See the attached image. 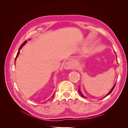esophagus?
<instances>
[{
  "label": "esophagus",
  "instance_id": "34e87169",
  "mask_svg": "<svg viewBox=\"0 0 128 128\" xmlns=\"http://www.w3.org/2000/svg\"><path fill=\"white\" fill-rule=\"evenodd\" d=\"M64 69H70L74 67V64L71 61H67L65 63L64 66Z\"/></svg>",
  "mask_w": 128,
  "mask_h": 128
}]
</instances>
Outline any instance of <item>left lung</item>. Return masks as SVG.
Listing matches in <instances>:
<instances>
[{
    "mask_svg": "<svg viewBox=\"0 0 128 128\" xmlns=\"http://www.w3.org/2000/svg\"><path fill=\"white\" fill-rule=\"evenodd\" d=\"M115 85H116V84H115L114 85V86H113V88H112V90H111L110 91V92L109 93H108V94H107V96H107L108 95H109V94H110V93H111V92H112V91H113V90H114V88H115ZM78 92L80 93V94L81 95V96H83V97H84V98H85V97H84V96H83V94H82V93H81V92H80V90H79V89H78Z\"/></svg>",
    "mask_w": 128,
    "mask_h": 128,
    "instance_id": "obj_1",
    "label": "left lung"
}]
</instances>
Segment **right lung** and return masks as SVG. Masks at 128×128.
Returning a JSON list of instances; mask_svg holds the SVG:
<instances>
[{
    "mask_svg": "<svg viewBox=\"0 0 128 128\" xmlns=\"http://www.w3.org/2000/svg\"><path fill=\"white\" fill-rule=\"evenodd\" d=\"M27 42V41L26 40V41H24V42H23V43H22V44L20 46V48H19V50H18V53H17V55H16V58H15V60H16V58H18V54H19V53H20V50L21 49V48H22V46H24L26 43V42ZM53 96H54V94H53Z\"/></svg>",
    "mask_w": 128,
    "mask_h": 128,
    "instance_id": "right-lung-1",
    "label": "right lung"
}]
</instances>
